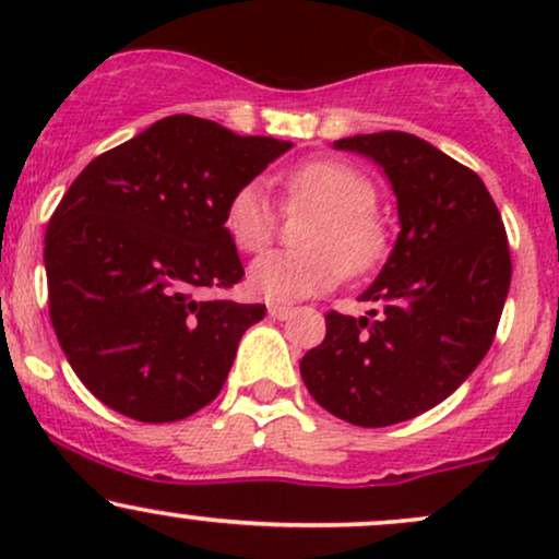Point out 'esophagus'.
<instances>
[{"instance_id":"esophagus-1","label":"esophagus","mask_w":559,"mask_h":559,"mask_svg":"<svg viewBox=\"0 0 559 559\" xmlns=\"http://www.w3.org/2000/svg\"><path fill=\"white\" fill-rule=\"evenodd\" d=\"M292 307H286V305H271L267 307V316H271L273 320H286L288 316H292Z\"/></svg>"}]
</instances>
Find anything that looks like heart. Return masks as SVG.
<instances>
[{
    "label": "heart",
    "instance_id": "1",
    "mask_svg": "<svg viewBox=\"0 0 559 559\" xmlns=\"http://www.w3.org/2000/svg\"><path fill=\"white\" fill-rule=\"evenodd\" d=\"M286 202L312 207L320 217L307 230L305 252L262 254L249 267V286L271 301H297L329 292L344 271L373 267L386 249V230L376 217L378 191L368 176L336 159H316L288 173ZM226 230L241 252H260L278 228V213L262 181H247L226 204Z\"/></svg>",
    "mask_w": 559,
    "mask_h": 559
}]
</instances>
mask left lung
<instances>
[{"label":"left lung","instance_id":"left-lung-1","mask_svg":"<svg viewBox=\"0 0 559 559\" xmlns=\"http://www.w3.org/2000/svg\"><path fill=\"white\" fill-rule=\"evenodd\" d=\"M386 173L400 236L360 294L368 318L329 312L325 338L299 362L320 407L383 428L444 402L484 360L510 292V247L480 178L413 133L333 141Z\"/></svg>","mask_w":559,"mask_h":559}]
</instances>
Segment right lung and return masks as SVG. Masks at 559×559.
I'll list each match as a JSON object with an SVG mask.
<instances>
[{
  "label": "right lung",
  "instance_id": "1",
  "mask_svg": "<svg viewBox=\"0 0 559 559\" xmlns=\"http://www.w3.org/2000/svg\"><path fill=\"white\" fill-rule=\"evenodd\" d=\"M292 146L170 115L70 183L44 239L49 318L96 400L141 423L215 400L265 305L194 294L241 281L226 204Z\"/></svg>",
  "mask_w": 559,
  "mask_h": 559
}]
</instances>
